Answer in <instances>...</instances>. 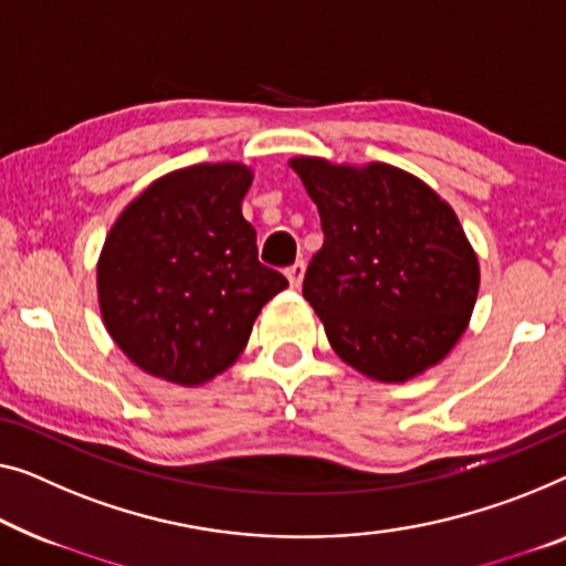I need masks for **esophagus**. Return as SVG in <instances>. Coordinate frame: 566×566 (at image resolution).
<instances>
[{"label": "esophagus", "instance_id": "obj_1", "mask_svg": "<svg viewBox=\"0 0 566 566\" xmlns=\"http://www.w3.org/2000/svg\"><path fill=\"white\" fill-rule=\"evenodd\" d=\"M305 261H297V264H292L290 269H286V280H290V284L294 286V290H300L302 280H305Z\"/></svg>", "mask_w": 566, "mask_h": 566}]
</instances>
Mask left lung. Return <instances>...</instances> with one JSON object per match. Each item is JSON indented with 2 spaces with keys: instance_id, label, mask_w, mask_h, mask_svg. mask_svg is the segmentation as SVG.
<instances>
[{
  "instance_id": "obj_1",
  "label": "left lung",
  "mask_w": 566,
  "mask_h": 566,
  "mask_svg": "<svg viewBox=\"0 0 566 566\" xmlns=\"http://www.w3.org/2000/svg\"><path fill=\"white\" fill-rule=\"evenodd\" d=\"M319 210L323 249L302 294L333 350L381 384H403L468 331L480 264L452 206L407 170L292 157Z\"/></svg>"
}]
</instances>
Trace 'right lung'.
<instances>
[{"instance_id": "right-lung-1", "label": "right lung", "mask_w": 566, "mask_h": 566, "mask_svg": "<svg viewBox=\"0 0 566 566\" xmlns=\"http://www.w3.org/2000/svg\"><path fill=\"white\" fill-rule=\"evenodd\" d=\"M254 172L202 163L149 182L108 231L96 266L108 335L145 374L200 386L247 348L286 280L256 256L241 213Z\"/></svg>"}]
</instances>
